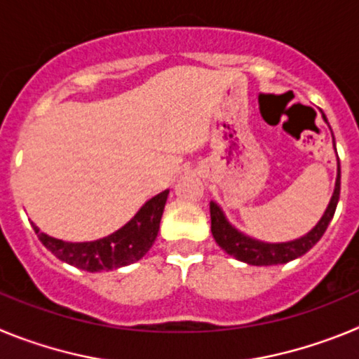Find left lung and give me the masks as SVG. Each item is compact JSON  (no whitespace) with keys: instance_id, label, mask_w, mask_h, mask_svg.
Returning <instances> with one entry per match:
<instances>
[{"instance_id":"left-lung-1","label":"left lung","mask_w":359,"mask_h":359,"mask_svg":"<svg viewBox=\"0 0 359 359\" xmlns=\"http://www.w3.org/2000/svg\"><path fill=\"white\" fill-rule=\"evenodd\" d=\"M323 120L327 122V118L323 116ZM334 140V138H332ZM340 199V163H338V177H336V187L332 192V198L329 201L327 210L323 212L322 219L318 221L315 228L307 231L306 236L300 239L290 241V243H262L253 237L244 236L243 231L237 230L236 226H231L228 223V219L224 217L223 210L210 201V219H212V236H214L215 243L228 253V255L236 257L237 261L246 262L252 266H273V264H286V262L293 261L297 257H302L304 253L309 252L313 246L320 241L323 236V231L327 230L329 223H331L332 215H334L336 205Z\"/></svg>"}]
</instances>
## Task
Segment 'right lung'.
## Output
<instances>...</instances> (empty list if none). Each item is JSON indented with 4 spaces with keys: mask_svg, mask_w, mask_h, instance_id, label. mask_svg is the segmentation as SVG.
Segmentation results:
<instances>
[{
    "mask_svg": "<svg viewBox=\"0 0 359 359\" xmlns=\"http://www.w3.org/2000/svg\"><path fill=\"white\" fill-rule=\"evenodd\" d=\"M169 190L149 199L128 224H123L111 236L90 243H68L55 239L39 230L32 223L41 243L62 262L84 271H109L140 261L156 241L160 221L163 215Z\"/></svg>",
    "mask_w": 359,
    "mask_h": 359,
    "instance_id": "add662e5",
    "label": "right lung"
}]
</instances>
